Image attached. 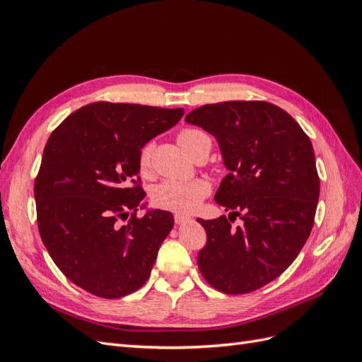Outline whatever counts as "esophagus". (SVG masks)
<instances>
[{
	"instance_id": "esophagus-1",
	"label": "esophagus",
	"mask_w": 362,
	"mask_h": 362,
	"mask_svg": "<svg viewBox=\"0 0 362 362\" xmlns=\"http://www.w3.org/2000/svg\"><path fill=\"white\" fill-rule=\"evenodd\" d=\"M190 221L189 216H184V214H175V223L177 225H182V223H187Z\"/></svg>"
}]
</instances>
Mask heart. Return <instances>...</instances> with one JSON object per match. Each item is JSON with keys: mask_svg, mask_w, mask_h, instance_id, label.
<instances>
[{"mask_svg": "<svg viewBox=\"0 0 362 362\" xmlns=\"http://www.w3.org/2000/svg\"><path fill=\"white\" fill-rule=\"evenodd\" d=\"M202 136H205L202 131L187 128L181 131L178 141L182 149L189 156H192L194 141ZM152 154H154V141H148L139 152V169L144 175L149 173L151 170ZM210 193V182L202 178H194L189 181L166 180L152 189L151 201L157 208H161V210H169L178 214H190L198 210L202 201Z\"/></svg>", "mask_w": 362, "mask_h": 362, "instance_id": "1", "label": "heart"}]
</instances>
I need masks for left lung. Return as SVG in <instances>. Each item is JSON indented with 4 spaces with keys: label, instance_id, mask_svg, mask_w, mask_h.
<instances>
[{
    "label": "left lung",
    "instance_id": "obj_1",
    "mask_svg": "<svg viewBox=\"0 0 362 362\" xmlns=\"http://www.w3.org/2000/svg\"><path fill=\"white\" fill-rule=\"evenodd\" d=\"M185 122L216 137L229 170L214 199L231 213L198 218L206 233L199 270L222 293L255 291L276 279L310 237L320 194L311 140L266 101L206 104ZM235 215L244 221L237 228Z\"/></svg>",
    "mask_w": 362,
    "mask_h": 362
}]
</instances>
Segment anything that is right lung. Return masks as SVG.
Segmentation results:
<instances>
[{"label":"right lung","instance_id":"obj_1","mask_svg":"<svg viewBox=\"0 0 362 362\" xmlns=\"http://www.w3.org/2000/svg\"><path fill=\"white\" fill-rule=\"evenodd\" d=\"M182 115V108L101 101L78 108L51 133L35 181L37 226L75 286L117 299L148 281L173 216L149 210L137 217L146 196L139 152Z\"/></svg>","mask_w":362,"mask_h":362}]
</instances>
